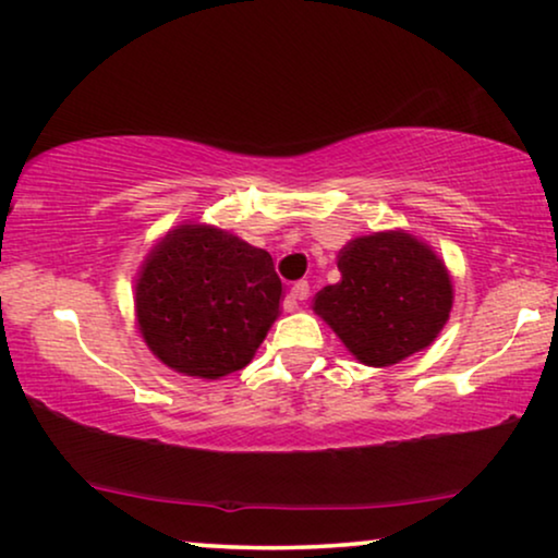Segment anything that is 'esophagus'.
<instances>
[{
	"label": "esophagus",
	"mask_w": 558,
	"mask_h": 558,
	"mask_svg": "<svg viewBox=\"0 0 558 558\" xmlns=\"http://www.w3.org/2000/svg\"><path fill=\"white\" fill-rule=\"evenodd\" d=\"M306 299H308V283H306V280H299V283H295L291 291H288L286 301H283V308L286 311H299V303L306 301Z\"/></svg>",
	"instance_id": "1"
}]
</instances>
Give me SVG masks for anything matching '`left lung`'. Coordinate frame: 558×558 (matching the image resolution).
Segmentation results:
<instances>
[{
	"label": "left lung",
	"instance_id": "left-lung-1",
	"mask_svg": "<svg viewBox=\"0 0 558 558\" xmlns=\"http://www.w3.org/2000/svg\"><path fill=\"white\" fill-rule=\"evenodd\" d=\"M337 267L341 280L316 293L314 314L362 365H398L434 344L449 322L454 286L447 265L405 229L354 236Z\"/></svg>",
	"mask_w": 558,
	"mask_h": 558
}]
</instances>
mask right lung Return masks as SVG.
I'll use <instances>...</instances> for the list:
<instances>
[{
	"mask_svg": "<svg viewBox=\"0 0 558 558\" xmlns=\"http://www.w3.org/2000/svg\"><path fill=\"white\" fill-rule=\"evenodd\" d=\"M270 252L183 221L147 252L135 280L140 337L173 373L219 380L247 367L280 316Z\"/></svg>",
	"mask_w": 558,
	"mask_h": 558,
	"instance_id": "obj_1",
	"label": "right lung"
}]
</instances>
